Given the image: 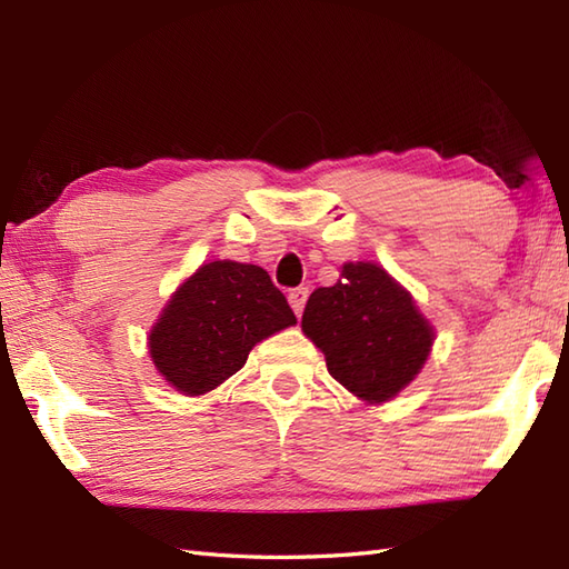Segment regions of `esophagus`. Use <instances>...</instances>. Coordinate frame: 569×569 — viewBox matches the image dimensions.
Instances as JSON below:
<instances>
[{
	"label": "esophagus",
	"instance_id": "esophagus-1",
	"mask_svg": "<svg viewBox=\"0 0 569 569\" xmlns=\"http://www.w3.org/2000/svg\"><path fill=\"white\" fill-rule=\"evenodd\" d=\"M308 288H293L291 293H288V303H291V308H293V312L296 316H300V312H303V308H306V300H308Z\"/></svg>",
	"mask_w": 569,
	"mask_h": 569
}]
</instances>
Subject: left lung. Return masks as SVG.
Segmentation results:
<instances>
[{
    "instance_id": "left-lung-1",
    "label": "left lung",
    "mask_w": 569,
    "mask_h": 569,
    "mask_svg": "<svg viewBox=\"0 0 569 569\" xmlns=\"http://www.w3.org/2000/svg\"><path fill=\"white\" fill-rule=\"evenodd\" d=\"M300 328L322 349L330 377L367 403L406 389L435 340L416 300L371 261L345 263L340 281L312 291Z\"/></svg>"
}]
</instances>
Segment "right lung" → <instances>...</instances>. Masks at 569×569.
I'll use <instances>...</instances> for the list:
<instances>
[{"mask_svg": "<svg viewBox=\"0 0 569 569\" xmlns=\"http://www.w3.org/2000/svg\"><path fill=\"white\" fill-rule=\"evenodd\" d=\"M291 325V306L261 266L210 261L166 303L149 355L176 391L202 396L244 367L253 345Z\"/></svg>", "mask_w": 569, "mask_h": 569, "instance_id": "obj_1", "label": "right lung"}]
</instances>
